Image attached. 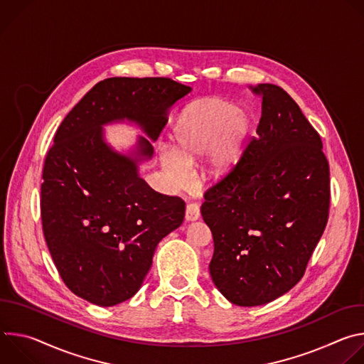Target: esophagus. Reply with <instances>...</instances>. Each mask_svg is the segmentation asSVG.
<instances>
[{"label":"esophagus","mask_w":364,"mask_h":364,"mask_svg":"<svg viewBox=\"0 0 364 364\" xmlns=\"http://www.w3.org/2000/svg\"><path fill=\"white\" fill-rule=\"evenodd\" d=\"M200 218V207L196 203H187L186 205V220L194 222Z\"/></svg>","instance_id":"1"}]
</instances>
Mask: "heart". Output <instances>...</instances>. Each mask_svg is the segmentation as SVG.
Masks as SVG:
<instances>
[{"label": "heart", "mask_w": 364, "mask_h": 364, "mask_svg": "<svg viewBox=\"0 0 364 364\" xmlns=\"http://www.w3.org/2000/svg\"><path fill=\"white\" fill-rule=\"evenodd\" d=\"M250 127V118L236 112L230 102L196 100L177 117L171 132L174 152H161V166L173 183L183 184L187 180L186 166L198 164L215 146L204 176L220 180L240 161Z\"/></svg>", "instance_id": "heart-1"}]
</instances>
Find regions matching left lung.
Listing matches in <instances>:
<instances>
[{"label":"left lung","mask_w":364,"mask_h":364,"mask_svg":"<svg viewBox=\"0 0 364 364\" xmlns=\"http://www.w3.org/2000/svg\"><path fill=\"white\" fill-rule=\"evenodd\" d=\"M250 89L262 97L257 135L201 204L215 242L212 279L240 306L271 302L302 278L330 210V167L318 132L282 87Z\"/></svg>","instance_id":"8db88e82"}]
</instances>
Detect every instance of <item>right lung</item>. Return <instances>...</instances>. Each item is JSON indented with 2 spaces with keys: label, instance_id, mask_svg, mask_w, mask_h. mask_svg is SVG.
<instances>
[{
  "label": "right lung",
  "instance_id": "obj_1",
  "mask_svg": "<svg viewBox=\"0 0 364 364\" xmlns=\"http://www.w3.org/2000/svg\"><path fill=\"white\" fill-rule=\"evenodd\" d=\"M191 90L170 77H109L96 83L60 124L46 155L43 233L66 287L99 306L136 294L155 247L184 220L186 203L152 190L138 174L152 144L114 151L102 125L131 121L157 141L168 109Z\"/></svg>",
  "mask_w": 364,
  "mask_h": 364
}]
</instances>
